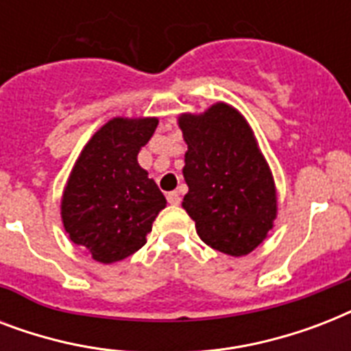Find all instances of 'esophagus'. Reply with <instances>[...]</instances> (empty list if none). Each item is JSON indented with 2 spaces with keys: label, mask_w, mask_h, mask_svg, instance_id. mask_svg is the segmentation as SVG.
<instances>
[{
  "label": "esophagus",
  "mask_w": 351,
  "mask_h": 351,
  "mask_svg": "<svg viewBox=\"0 0 351 351\" xmlns=\"http://www.w3.org/2000/svg\"><path fill=\"white\" fill-rule=\"evenodd\" d=\"M180 193L178 191H171V193H167V202L171 204V206H178V204H180Z\"/></svg>",
  "instance_id": "esophagus-1"
}]
</instances>
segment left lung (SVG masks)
Instances as JSON below:
<instances>
[{
    "label": "left lung",
    "mask_w": 351,
    "mask_h": 351,
    "mask_svg": "<svg viewBox=\"0 0 351 351\" xmlns=\"http://www.w3.org/2000/svg\"><path fill=\"white\" fill-rule=\"evenodd\" d=\"M178 123L187 143L189 187L182 206L206 244L226 255H247L277 217L275 184L247 121L217 104L200 117L182 114Z\"/></svg>",
    "instance_id": "obj_1"
}]
</instances>
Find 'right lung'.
<instances>
[{"instance_id":"add662e5","label":"right lung","mask_w":351,"mask_h":351,"mask_svg":"<svg viewBox=\"0 0 351 351\" xmlns=\"http://www.w3.org/2000/svg\"><path fill=\"white\" fill-rule=\"evenodd\" d=\"M156 125V118H112L90 138L69 176L63 226L95 261L111 264L140 250L167 204L136 160Z\"/></svg>"}]
</instances>
